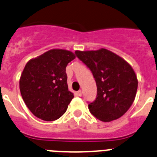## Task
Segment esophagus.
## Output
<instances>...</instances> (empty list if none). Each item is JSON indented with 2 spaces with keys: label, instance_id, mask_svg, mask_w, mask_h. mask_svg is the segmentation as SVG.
Returning <instances> with one entry per match:
<instances>
[{
  "label": "esophagus",
  "instance_id": "obj_1",
  "mask_svg": "<svg viewBox=\"0 0 157 157\" xmlns=\"http://www.w3.org/2000/svg\"><path fill=\"white\" fill-rule=\"evenodd\" d=\"M76 95L78 96V97H81V96H82V91L78 90V92H76Z\"/></svg>",
  "mask_w": 157,
  "mask_h": 157
}]
</instances>
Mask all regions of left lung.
I'll return each instance as SVG.
<instances>
[{
  "label": "left lung",
  "instance_id": "left-lung-1",
  "mask_svg": "<svg viewBox=\"0 0 157 157\" xmlns=\"http://www.w3.org/2000/svg\"><path fill=\"white\" fill-rule=\"evenodd\" d=\"M78 58L92 71L97 98L89 104L90 112L103 122L116 120L132 105L138 90L135 72L125 59L106 48L75 51Z\"/></svg>",
  "mask_w": 157,
  "mask_h": 157
}]
</instances>
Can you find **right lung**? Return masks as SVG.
<instances>
[{"label":"right lung","mask_w":157,"mask_h":157,"mask_svg":"<svg viewBox=\"0 0 157 157\" xmlns=\"http://www.w3.org/2000/svg\"><path fill=\"white\" fill-rule=\"evenodd\" d=\"M75 58L71 51L53 48L27 63L20 76L19 90L36 117L54 121L65 113L74 98L68 90L66 67Z\"/></svg>","instance_id":"obj_1"}]
</instances>
